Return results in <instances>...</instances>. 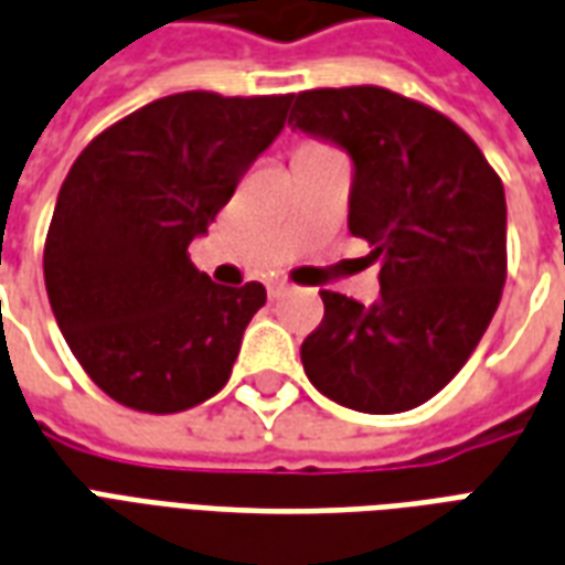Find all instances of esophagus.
I'll return each mask as SVG.
<instances>
[{
    "label": "esophagus",
    "mask_w": 565,
    "mask_h": 565,
    "mask_svg": "<svg viewBox=\"0 0 565 565\" xmlns=\"http://www.w3.org/2000/svg\"><path fill=\"white\" fill-rule=\"evenodd\" d=\"M288 282H282V279H277V282H270V286H267V295H270V298L277 300V298H282V295H288Z\"/></svg>",
    "instance_id": "1"
}]
</instances>
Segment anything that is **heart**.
<instances>
[{
    "label": "heart",
    "instance_id": "obj_1",
    "mask_svg": "<svg viewBox=\"0 0 565 565\" xmlns=\"http://www.w3.org/2000/svg\"><path fill=\"white\" fill-rule=\"evenodd\" d=\"M303 147H324V143H303Z\"/></svg>",
    "mask_w": 565,
    "mask_h": 565
}]
</instances>
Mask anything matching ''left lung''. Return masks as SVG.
<instances>
[{
    "label": "left lung",
    "mask_w": 565,
    "mask_h": 565,
    "mask_svg": "<svg viewBox=\"0 0 565 565\" xmlns=\"http://www.w3.org/2000/svg\"><path fill=\"white\" fill-rule=\"evenodd\" d=\"M288 122L355 162L349 232L373 246L379 300L322 291L300 345L316 388L370 415L406 413L457 376L505 286V192L479 143L385 86L303 89Z\"/></svg>",
    "instance_id": "obj_1"
}]
</instances>
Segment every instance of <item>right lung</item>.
Returning a JSON list of instances; mask_svg holds the SVG:
<instances>
[{"label": "right lung", "mask_w": 565, "mask_h": 565, "mask_svg": "<svg viewBox=\"0 0 565 565\" xmlns=\"http://www.w3.org/2000/svg\"><path fill=\"white\" fill-rule=\"evenodd\" d=\"M288 102L174 93L74 159L44 241V286L72 355L110 401L183 413L232 376L267 291L216 286L189 262V243L282 131Z\"/></svg>", "instance_id": "obj_1"}]
</instances>
